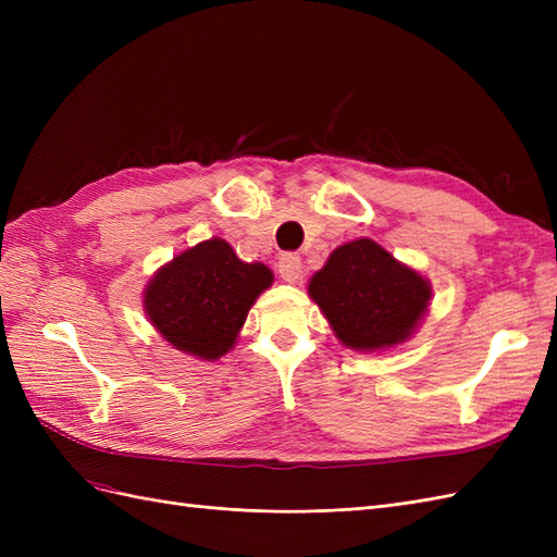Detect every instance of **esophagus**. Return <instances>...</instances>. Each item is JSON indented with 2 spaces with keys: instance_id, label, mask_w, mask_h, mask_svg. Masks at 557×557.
<instances>
[{
  "instance_id": "1",
  "label": "esophagus",
  "mask_w": 557,
  "mask_h": 557,
  "mask_svg": "<svg viewBox=\"0 0 557 557\" xmlns=\"http://www.w3.org/2000/svg\"><path fill=\"white\" fill-rule=\"evenodd\" d=\"M301 272H305V267H301V258L295 256V252H285V256L278 258V274L283 281L297 283L301 278Z\"/></svg>"
}]
</instances>
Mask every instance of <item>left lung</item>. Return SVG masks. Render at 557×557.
Masks as SVG:
<instances>
[{
  "instance_id": "obj_1",
  "label": "left lung",
  "mask_w": 557,
  "mask_h": 557,
  "mask_svg": "<svg viewBox=\"0 0 557 557\" xmlns=\"http://www.w3.org/2000/svg\"><path fill=\"white\" fill-rule=\"evenodd\" d=\"M309 295L344 346L383 350L416 332L432 285L376 242L356 239L332 250L311 276Z\"/></svg>"
}]
</instances>
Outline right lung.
<instances>
[{"mask_svg": "<svg viewBox=\"0 0 557 557\" xmlns=\"http://www.w3.org/2000/svg\"><path fill=\"white\" fill-rule=\"evenodd\" d=\"M272 281L267 264L242 262L227 242L209 239L158 269L146 285L144 309L176 350L218 360L237 342L250 307Z\"/></svg>", "mask_w": 557, "mask_h": 557, "instance_id": "obj_1", "label": "right lung"}]
</instances>
